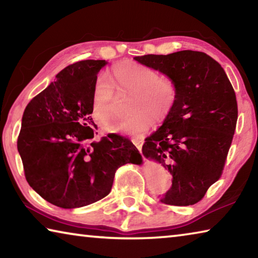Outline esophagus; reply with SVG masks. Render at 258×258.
<instances>
[{"instance_id": "obj_1", "label": "esophagus", "mask_w": 258, "mask_h": 258, "mask_svg": "<svg viewBox=\"0 0 258 258\" xmlns=\"http://www.w3.org/2000/svg\"><path fill=\"white\" fill-rule=\"evenodd\" d=\"M133 143L135 145V147L138 148L139 151H141L142 146H143V140L139 139V138H135V139H133Z\"/></svg>"}]
</instances>
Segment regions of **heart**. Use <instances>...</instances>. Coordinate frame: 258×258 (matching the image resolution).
I'll list each match as a JSON object with an SVG mask.
<instances>
[{"mask_svg":"<svg viewBox=\"0 0 258 258\" xmlns=\"http://www.w3.org/2000/svg\"><path fill=\"white\" fill-rule=\"evenodd\" d=\"M111 72L120 92L132 94L127 104L130 115L111 126L109 128L111 133L140 137L147 133L154 123L163 124L171 116L178 97V87L172 77L160 76L154 68L132 60L113 64ZM113 100V84L106 75L99 76L91 98V115L101 126L111 123Z\"/></svg>","mask_w":258,"mask_h":258,"instance_id":"b5f03b06","label":"heart"}]
</instances>
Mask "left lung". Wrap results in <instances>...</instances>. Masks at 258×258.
Masks as SVG:
<instances>
[{"instance_id": "left-lung-1", "label": "left lung", "mask_w": 258, "mask_h": 258, "mask_svg": "<svg viewBox=\"0 0 258 258\" xmlns=\"http://www.w3.org/2000/svg\"><path fill=\"white\" fill-rule=\"evenodd\" d=\"M134 59L172 77L178 87L171 116L142 147L147 158L158 161L173 176L159 202L197 204L223 173L238 119L233 87L221 64L204 52L184 50Z\"/></svg>"}]
</instances>
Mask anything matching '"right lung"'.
Returning <instances> with one entry per match:
<instances>
[{
  "label": "right lung",
  "mask_w": 258,
  "mask_h": 258,
  "mask_svg": "<svg viewBox=\"0 0 258 258\" xmlns=\"http://www.w3.org/2000/svg\"><path fill=\"white\" fill-rule=\"evenodd\" d=\"M106 60H83L62 69L26 107L17 141L28 184L46 202L77 208L109 195L115 173L141 164L130 139L95 141L91 98Z\"/></svg>",
  "instance_id": "obj_1"
}]
</instances>
